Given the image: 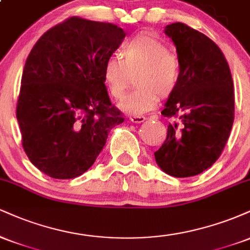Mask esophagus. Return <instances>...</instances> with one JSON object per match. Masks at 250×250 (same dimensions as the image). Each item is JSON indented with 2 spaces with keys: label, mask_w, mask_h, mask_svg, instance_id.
Here are the masks:
<instances>
[{
  "label": "esophagus",
  "mask_w": 250,
  "mask_h": 250,
  "mask_svg": "<svg viewBox=\"0 0 250 250\" xmlns=\"http://www.w3.org/2000/svg\"><path fill=\"white\" fill-rule=\"evenodd\" d=\"M129 120H130V121L133 123H141L143 121H146V117L142 116V115H139V116L133 115V116L129 117Z\"/></svg>",
  "instance_id": "esophagus-1"
}]
</instances>
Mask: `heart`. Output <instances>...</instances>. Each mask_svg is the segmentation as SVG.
Here are the masks:
<instances>
[{
  "label": "heart",
  "instance_id": "heart-1",
  "mask_svg": "<svg viewBox=\"0 0 250 250\" xmlns=\"http://www.w3.org/2000/svg\"><path fill=\"white\" fill-rule=\"evenodd\" d=\"M134 77V89L120 103L130 114L147 113L156 107L160 97L167 99L179 88L182 64L179 56L159 37L140 34L129 39L103 65V81L109 95L121 100Z\"/></svg>",
  "mask_w": 250,
  "mask_h": 250
}]
</instances>
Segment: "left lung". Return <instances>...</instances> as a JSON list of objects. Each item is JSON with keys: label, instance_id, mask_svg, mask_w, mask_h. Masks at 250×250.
Masks as SVG:
<instances>
[{"label": "left lung", "instance_id": "1", "mask_svg": "<svg viewBox=\"0 0 250 250\" xmlns=\"http://www.w3.org/2000/svg\"><path fill=\"white\" fill-rule=\"evenodd\" d=\"M165 33L176 45L182 76L161 111L173 122L155 160L171 176H195L214 165L230 135L233 79L219 45L205 34L181 22L167 25Z\"/></svg>", "mask_w": 250, "mask_h": 250}]
</instances>
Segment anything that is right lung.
Listing matches in <instances>:
<instances>
[{"label":"right lung","instance_id":"1","mask_svg":"<svg viewBox=\"0 0 250 250\" xmlns=\"http://www.w3.org/2000/svg\"><path fill=\"white\" fill-rule=\"evenodd\" d=\"M125 36L113 23L73 16L45 31L28 55L16 117L28 159L48 176L87 171L110 129L125 121L103 81V65Z\"/></svg>","mask_w":250,"mask_h":250}]
</instances>
